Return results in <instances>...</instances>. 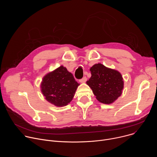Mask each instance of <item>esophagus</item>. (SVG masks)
Listing matches in <instances>:
<instances>
[{
  "label": "esophagus",
  "instance_id": "esophagus-1",
  "mask_svg": "<svg viewBox=\"0 0 157 157\" xmlns=\"http://www.w3.org/2000/svg\"><path fill=\"white\" fill-rule=\"evenodd\" d=\"M86 81H87V78H86V77H83L82 79H81L79 80V82H81V83H84V82H85Z\"/></svg>",
  "mask_w": 157,
  "mask_h": 157
}]
</instances>
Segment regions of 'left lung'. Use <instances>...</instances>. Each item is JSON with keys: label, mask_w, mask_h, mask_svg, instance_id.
Wrapping results in <instances>:
<instances>
[{"label": "left lung", "mask_w": 157, "mask_h": 157, "mask_svg": "<svg viewBox=\"0 0 157 157\" xmlns=\"http://www.w3.org/2000/svg\"><path fill=\"white\" fill-rule=\"evenodd\" d=\"M90 71L91 77L86 83L99 102L109 104L121 96L124 81L118 71L107 68L101 63L93 65Z\"/></svg>", "instance_id": "left-lung-1"}]
</instances>
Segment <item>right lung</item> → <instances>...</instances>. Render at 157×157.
Masks as SVG:
<instances>
[{"instance_id": "1", "label": "right lung", "mask_w": 157, "mask_h": 157, "mask_svg": "<svg viewBox=\"0 0 157 157\" xmlns=\"http://www.w3.org/2000/svg\"><path fill=\"white\" fill-rule=\"evenodd\" d=\"M79 85L73 75L61 66L43 78L40 87L48 102L55 106L63 107L72 101Z\"/></svg>"}]
</instances>
